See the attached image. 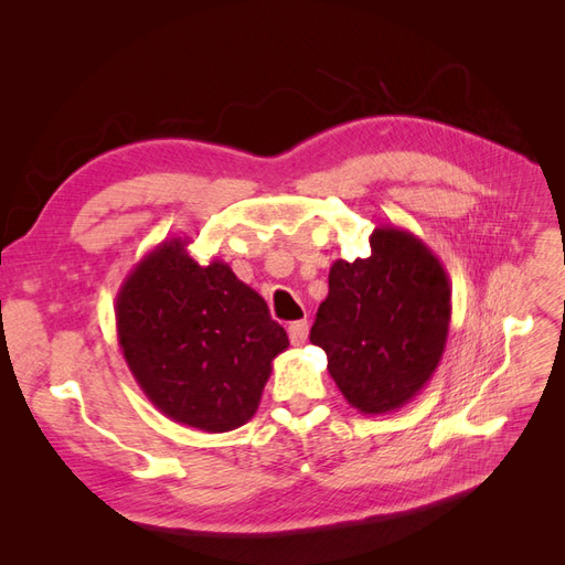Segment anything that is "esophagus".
<instances>
[{
	"label": "esophagus",
	"mask_w": 565,
	"mask_h": 565,
	"mask_svg": "<svg viewBox=\"0 0 565 565\" xmlns=\"http://www.w3.org/2000/svg\"><path fill=\"white\" fill-rule=\"evenodd\" d=\"M287 334H289V341H292L295 347H301L306 339H309V322L306 320H297L287 328Z\"/></svg>",
	"instance_id": "esophagus-1"
}]
</instances>
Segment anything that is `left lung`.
<instances>
[{"label":"left lung","mask_w":565,"mask_h":565,"mask_svg":"<svg viewBox=\"0 0 565 565\" xmlns=\"http://www.w3.org/2000/svg\"><path fill=\"white\" fill-rule=\"evenodd\" d=\"M367 259H337L311 328L341 396L363 415L401 409L429 384L446 351L452 292L415 233L380 226Z\"/></svg>","instance_id":"obj_1"}]
</instances>
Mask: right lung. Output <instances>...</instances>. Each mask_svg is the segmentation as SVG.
Here are the masks:
<instances>
[{
  "label": "right lung",
  "instance_id": "obj_1",
  "mask_svg": "<svg viewBox=\"0 0 565 565\" xmlns=\"http://www.w3.org/2000/svg\"><path fill=\"white\" fill-rule=\"evenodd\" d=\"M188 237L136 262L115 297L117 344L136 384L172 422L233 431L259 407L287 332L224 262L198 264Z\"/></svg>",
  "mask_w": 565,
  "mask_h": 565
}]
</instances>
